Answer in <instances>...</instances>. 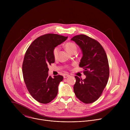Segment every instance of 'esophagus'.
Returning <instances> with one entry per match:
<instances>
[{"label": "esophagus", "instance_id": "esophagus-1", "mask_svg": "<svg viewBox=\"0 0 130 130\" xmlns=\"http://www.w3.org/2000/svg\"><path fill=\"white\" fill-rule=\"evenodd\" d=\"M70 76L69 75H68V74H66V75H64V78H67Z\"/></svg>", "mask_w": 130, "mask_h": 130}]
</instances>
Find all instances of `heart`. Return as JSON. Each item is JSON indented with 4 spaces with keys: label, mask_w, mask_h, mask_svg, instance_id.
Listing matches in <instances>:
<instances>
[{
    "label": "heart",
    "mask_w": 130,
    "mask_h": 130,
    "mask_svg": "<svg viewBox=\"0 0 130 130\" xmlns=\"http://www.w3.org/2000/svg\"><path fill=\"white\" fill-rule=\"evenodd\" d=\"M65 48L66 50L70 54L76 52L78 47L77 45L73 42H67L65 45ZM59 51V47H55L52 50V55L54 59H56L58 58V52Z\"/></svg>",
    "instance_id": "heart-1"
}]
</instances>
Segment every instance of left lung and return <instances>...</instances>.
Segmentation results:
<instances>
[{
	"label": "left lung",
	"mask_w": 130,
	"mask_h": 130,
	"mask_svg": "<svg viewBox=\"0 0 130 130\" xmlns=\"http://www.w3.org/2000/svg\"><path fill=\"white\" fill-rule=\"evenodd\" d=\"M81 48L83 57L79 66L84 69V80L75 76L73 90L76 97L84 103L96 101L105 87L109 75L108 59L102 45L96 40L84 35L73 36L71 39Z\"/></svg>",
	"instance_id": "8db88e82"
}]
</instances>
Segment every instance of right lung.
<instances>
[{
  "label": "right lung",
  "instance_id": "1",
  "mask_svg": "<svg viewBox=\"0 0 130 130\" xmlns=\"http://www.w3.org/2000/svg\"><path fill=\"white\" fill-rule=\"evenodd\" d=\"M67 38L57 34H44L35 39L26 52L22 66L24 82L30 94L40 103H48L57 96L63 77L48 76V66L54 63L53 49Z\"/></svg>",
  "mask_w": 130,
  "mask_h": 130
}]
</instances>
